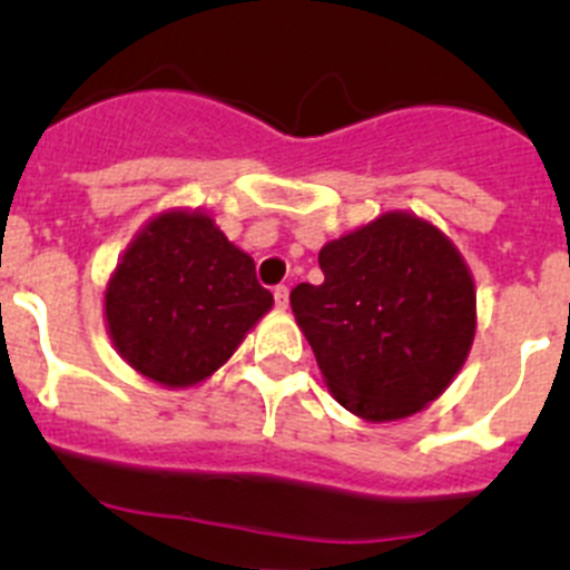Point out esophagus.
I'll return each instance as SVG.
<instances>
[{"label": "esophagus", "mask_w": 570, "mask_h": 570, "mask_svg": "<svg viewBox=\"0 0 570 570\" xmlns=\"http://www.w3.org/2000/svg\"><path fill=\"white\" fill-rule=\"evenodd\" d=\"M273 297H275V306H278V308H286V306H289V289H286L284 284L275 286V289H273Z\"/></svg>", "instance_id": "34e87169"}]
</instances>
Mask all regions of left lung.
I'll use <instances>...</instances> for the list:
<instances>
[{
    "label": "left lung",
    "mask_w": 570,
    "mask_h": 570,
    "mask_svg": "<svg viewBox=\"0 0 570 570\" xmlns=\"http://www.w3.org/2000/svg\"><path fill=\"white\" fill-rule=\"evenodd\" d=\"M320 286L289 303L347 412L401 420L443 395L476 334V289L460 250L414 214H381L320 250Z\"/></svg>",
    "instance_id": "obj_1"
}]
</instances>
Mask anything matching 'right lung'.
Returning <instances> with one entry per match:
<instances>
[{"instance_id":"right-lung-1","label":"right lung","mask_w":570,"mask_h":570,"mask_svg":"<svg viewBox=\"0 0 570 570\" xmlns=\"http://www.w3.org/2000/svg\"><path fill=\"white\" fill-rule=\"evenodd\" d=\"M273 308L256 264L200 212L158 214L105 289L110 340L132 370L191 386L223 367Z\"/></svg>"}]
</instances>
